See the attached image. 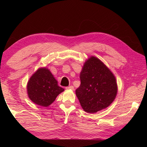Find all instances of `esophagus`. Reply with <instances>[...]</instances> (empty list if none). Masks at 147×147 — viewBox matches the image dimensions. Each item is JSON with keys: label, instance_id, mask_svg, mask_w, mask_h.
<instances>
[{"label": "esophagus", "instance_id": "esophagus-1", "mask_svg": "<svg viewBox=\"0 0 147 147\" xmlns=\"http://www.w3.org/2000/svg\"><path fill=\"white\" fill-rule=\"evenodd\" d=\"M65 89L67 90H73L74 89V87L73 86H68V87H66Z\"/></svg>", "mask_w": 147, "mask_h": 147}]
</instances>
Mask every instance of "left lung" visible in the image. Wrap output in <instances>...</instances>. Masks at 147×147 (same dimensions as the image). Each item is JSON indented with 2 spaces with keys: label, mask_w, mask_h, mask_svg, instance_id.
Listing matches in <instances>:
<instances>
[{
  "label": "left lung",
  "mask_w": 147,
  "mask_h": 147,
  "mask_svg": "<svg viewBox=\"0 0 147 147\" xmlns=\"http://www.w3.org/2000/svg\"><path fill=\"white\" fill-rule=\"evenodd\" d=\"M81 84L76 90L82 108L94 113L106 108L113 102L117 93L116 78L98 58L87 59L80 74Z\"/></svg>",
  "instance_id": "left-lung-1"
}]
</instances>
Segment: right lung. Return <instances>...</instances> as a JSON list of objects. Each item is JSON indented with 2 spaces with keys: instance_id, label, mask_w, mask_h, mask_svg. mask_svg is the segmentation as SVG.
<instances>
[{
  "instance_id": "add662e5",
  "label": "right lung",
  "mask_w": 147,
  "mask_h": 147,
  "mask_svg": "<svg viewBox=\"0 0 147 147\" xmlns=\"http://www.w3.org/2000/svg\"><path fill=\"white\" fill-rule=\"evenodd\" d=\"M64 91L49 69L39 68L33 74L27 84V93L34 103L47 107L55 100L59 94Z\"/></svg>"
}]
</instances>
